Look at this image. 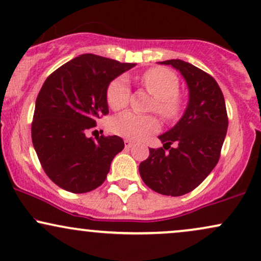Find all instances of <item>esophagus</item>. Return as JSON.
<instances>
[{"label": "esophagus", "mask_w": 261, "mask_h": 261, "mask_svg": "<svg viewBox=\"0 0 261 261\" xmlns=\"http://www.w3.org/2000/svg\"><path fill=\"white\" fill-rule=\"evenodd\" d=\"M124 143H125V148H126V149L131 148V147H133V145H134V143L131 142L130 140H125V141H124Z\"/></svg>", "instance_id": "esophagus-1"}]
</instances>
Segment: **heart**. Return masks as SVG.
<instances>
[{
  "mask_svg": "<svg viewBox=\"0 0 261 261\" xmlns=\"http://www.w3.org/2000/svg\"><path fill=\"white\" fill-rule=\"evenodd\" d=\"M141 82L149 94L155 98L153 109L164 119H175L181 112V98L178 95L179 80L172 71L155 67L146 71ZM130 97L128 82L125 77H118L107 89V103L113 110L126 108ZM160 121L153 115H139L124 113L113 119L110 128L115 135L124 139L140 141L160 130Z\"/></svg>",
  "mask_w": 261,
  "mask_h": 261,
  "instance_id": "b5f03b06",
  "label": "heart"
}]
</instances>
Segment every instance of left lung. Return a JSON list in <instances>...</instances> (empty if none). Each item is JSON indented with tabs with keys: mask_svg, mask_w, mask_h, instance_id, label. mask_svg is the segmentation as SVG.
Returning a JSON list of instances; mask_svg holds the SVG:
<instances>
[{
	"mask_svg": "<svg viewBox=\"0 0 261 261\" xmlns=\"http://www.w3.org/2000/svg\"><path fill=\"white\" fill-rule=\"evenodd\" d=\"M158 64L170 65L180 72L189 100L180 120L158 136L163 148H149L139 170L143 182L155 193L181 196L199 187L220 160L228 127L226 103L214 77L196 66L179 59ZM173 143L176 146L170 148Z\"/></svg>",
	"mask_w": 261,
	"mask_h": 261,
	"instance_id": "obj_1",
	"label": "left lung"
}]
</instances>
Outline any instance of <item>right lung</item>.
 <instances>
[{
  "label": "right lung",
  "instance_id": "right-lung-1",
  "mask_svg": "<svg viewBox=\"0 0 261 261\" xmlns=\"http://www.w3.org/2000/svg\"><path fill=\"white\" fill-rule=\"evenodd\" d=\"M135 65L83 54L44 82L35 101L32 141L46 175L64 190L82 194L100 187L124 148L121 137L93 140L87 133L109 113L110 82Z\"/></svg>",
  "mask_w": 261,
  "mask_h": 261
}]
</instances>
